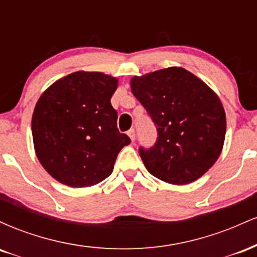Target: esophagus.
<instances>
[{"mask_svg": "<svg viewBox=\"0 0 257 257\" xmlns=\"http://www.w3.org/2000/svg\"><path fill=\"white\" fill-rule=\"evenodd\" d=\"M128 137L131 138L132 141L135 140V131H134V129H131V131H128Z\"/></svg>", "mask_w": 257, "mask_h": 257, "instance_id": "esophagus-1", "label": "esophagus"}]
</instances>
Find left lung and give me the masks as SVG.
<instances>
[{"mask_svg":"<svg viewBox=\"0 0 257 257\" xmlns=\"http://www.w3.org/2000/svg\"><path fill=\"white\" fill-rule=\"evenodd\" d=\"M132 93L157 128V141L140 147L144 164L168 184L196 181L222 151L226 114L219 96L193 73L168 67L131 79Z\"/></svg>","mask_w":257,"mask_h":257,"instance_id":"obj_1","label":"left lung"}]
</instances>
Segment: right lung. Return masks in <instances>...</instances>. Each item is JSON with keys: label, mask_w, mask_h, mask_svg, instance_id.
Here are the masks:
<instances>
[{"label": "right lung", "mask_w": 257, "mask_h": 257, "mask_svg": "<svg viewBox=\"0 0 257 257\" xmlns=\"http://www.w3.org/2000/svg\"><path fill=\"white\" fill-rule=\"evenodd\" d=\"M118 79L77 71L58 79L32 114L36 156L49 175L70 187H88L111 175L128 135L117 128L112 94Z\"/></svg>", "instance_id": "right-lung-1"}]
</instances>
